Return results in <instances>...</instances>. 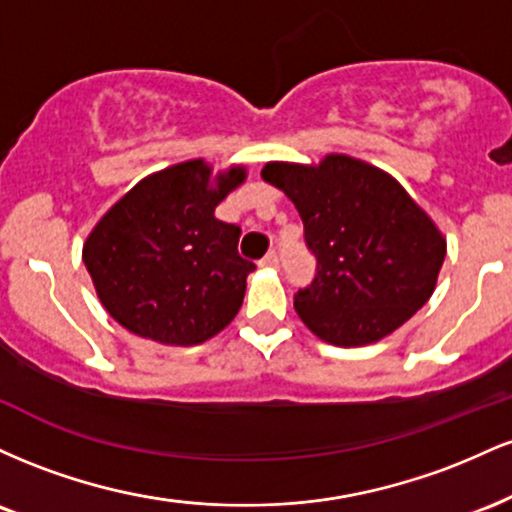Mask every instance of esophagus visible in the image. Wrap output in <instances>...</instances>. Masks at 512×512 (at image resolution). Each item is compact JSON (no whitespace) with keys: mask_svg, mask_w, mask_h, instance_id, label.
I'll return each mask as SVG.
<instances>
[{"mask_svg":"<svg viewBox=\"0 0 512 512\" xmlns=\"http://www.w3.org/2000/svg\"><path fill=\"white\" fill-rule=\"evenodd\" d=\"M260 264H262V267H269V269L279 267V255H276V252H267V255H264L260 260Z\"/></svg>","mask_w":512,"mask_h":512,"instance_id":"esophagus-1","label":"esophagus"}]
</instances>
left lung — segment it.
Wrapping results in <instances>:
<instances>
[{"mask_svg":"<svg viewBox=\"0 0 512 512\" xmlns=\"http://www.w3.org/2000/svg\"><path fill=\"white\" fill-rule=\"evenodd\" d=\"M262 180L301 214L317 274L293 308L322 342H380L436 291L445 238L390 173L327 154L317 166L267 163Z\"/></svg>","mask_w":512,"mask_h":512,"instance_id":"obj_1","label":"left lung"}]
</instances>
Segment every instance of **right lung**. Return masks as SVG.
I'll return each mask as SVG.
<instances>
[{
	"label": "right lung",
	"instance_id": "right-lung-1",
	"mask_svg": "<svg viewBox=\"0 0 512 512\" xmlns=\"http://www.w3.org/2000/svg\"><path fill=\"white\" fill-rule=\"evenodd\" d=\"M248 178L243 166L204 158L139 180L101 216L84 264L103 308L137 337L195 346L238 315L255 264L238 255L240 228L214 211Z\"/></svg>",
	"mask_w": 512,
	"mask_h": 512
}]
</instances>
